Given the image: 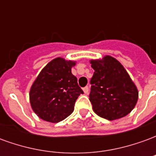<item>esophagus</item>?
I'll use <instances>...</instances> for the list:
<instances>
[{"label":"esophagus","instance_id":"1","mask_svg":"<svg viewBox=\"0 0 156 156\" xmlns=\"http://www.w3.org/2000/svg\"><path fill=\"white\" fill-rule=\"evenodd\" d=\"M83 90L85 94H88V91H89V88L87 86V87H84V88H83Z\"/></svg>","mask_w":156,"mask_h":156}]
</instances>
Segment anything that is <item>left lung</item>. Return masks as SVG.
<instances>
[{
    "mask_svg": "<svg viewBox=\"0 0 156 156\" xmlns=\"http://www.w3.org/2000/svg\"><path fill=\"white\" fill-rule=\"evenodd\" d=\"M89 100L95 114L108 120L129 115L136 105L139 92L123 65L111 56L91 60Z\"/></svg>",
    "mask_w": 156,
    "mask_h": 156,
    "instance_id": "8db88e82",
    "label": "left lung"
}]
</instances>
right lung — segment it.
<instances>
[{"mask_svg": "<svg viewBox=\"0 0 156 156\" xmlns=\"http://www.w3.org/2000/svg\"><path fill=\"white\" fill-rule=\"evenodd\" d=\"M75 64L74 61L57 58L40 72L29 94L32 108L40 119L58 123L73 112L77 98L83 94L72 73Z\"/></svg>", "mask_w": 156, "mask_h": 156, "instance_id": "1", "label": "right lung"}]
</instances>
